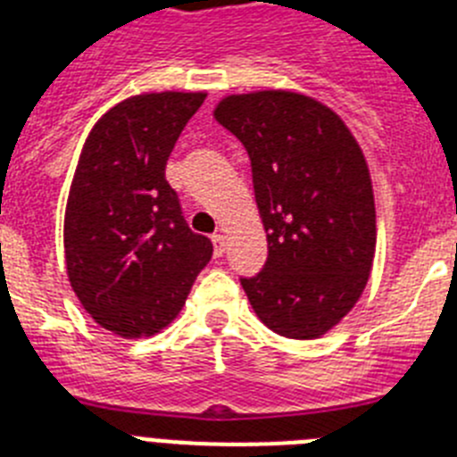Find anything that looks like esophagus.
I'll return each instance as SVG.
<instances>
[{"label":"esophagus","instance_id":"1","mask_svg":"<svg viewBox=\"0 0 457 457\" xmlns=\"http://www.w3.org/2000/svg\"><path fill=\"white\" fill-rule=\"evenodd\" d=\"M210 240H212V249H215V258H220L221 253H224V247H226L224 236H221V233H215V236L210 237Z\"/></svg>","mask_w":457,"mask_h":457}]
</instances>
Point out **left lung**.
<instances>
[{
  "mask_svg": "<svg viewBox=\"0 0 457 457\" xmlns=\"http://www.w3.org/2000/svg\"><path fill=\"white\" fill-rule=\"evenodd\" d=\"M215 119L247 148L268 261L240 284L288 338L329 332L364 293L375 201L364 153L332 109L293 91L228 96Z\"/></svg>",
  "mask_w": 457,
  "mask_h": 457,
  "instance_id": "1",
  "label": "left lung"
}]
</instances>
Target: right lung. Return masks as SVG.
I'll use <instances>...</instances> for the list:
<instances>
[{"label":"right lung","instance_id":"right-lung-1","mask_svg":"<svg viewBox=\"0 0 457 457\" xmlns=\"http://www.w3.org/2000/svg\"><path fill=\"white\" fill-rule=\"evenodd\" d=\"M205 93H144L112 107L79 155L63 247L71 286L100 327L153 337L179 316L212 242L189 231L164 179Z\"/></svg>","mask_w":457,"mask_h":457}]
</instances>
